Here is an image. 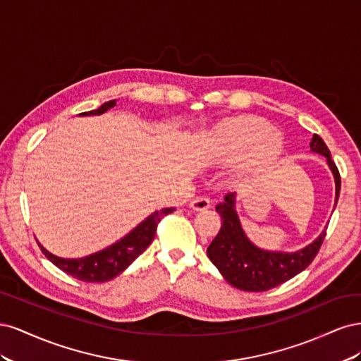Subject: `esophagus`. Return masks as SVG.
<instances>
[{
    "mask_svg": "<svg viewBox=\"0 0 361 361\" xmlns=\"http://www.w3.org/2000/svg\"><path fill=\"white\" fill-rule=\"evenodd\" d=\"M190 206L194 211H204V209H207V207H211V200L200 195V197H195Z\"/></svg>",
    "mask_w": 361,
    "mask_h": 361,
    "instance_id": "obj_1",
    "label": "esophagus"
}]
</instances>
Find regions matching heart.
<instances>
[{
	"instance_id": "obj_1",
	"label": "heart",
	"mask_w": 361,
	"mask_h": 361,
	"mask_svg": "<svg viewBox=\"0 0 361 361\" xmlns=\"http://www.w3.org/2000/svg\"><path fill=\"white\" fill-rule=\"evenodd\" d=\"M207 150L215 158L245 157L247 169H262L274 162L283 150L281 138L271 133L267 120L239 116L218 123L207 140Z\"/></svg>"
}]
</instances>
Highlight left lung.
I'll return each mask as SVG.
<instances>
[{"label":"left lung","mask_w":361,"mask_h":361,"mask_svg":"<svg viewBox=\"0 0 361 361\" xmlns=\"http://www.w3.org/2000/svg\"><path fill=\"white\" fill-rule=\"evenodd\" d=\"M310 149L316 154L324 155L329 162L336 180L337 203L341 192V174L331 159L330 150L324 140L316 134H313L310 141ZM215 209L220 214L223 223L220 232L207 247V257L232 286L243 290H269L300 274L318 255L326 235V232H322L310 245L295 253L267 251L251 244L241 228L235 212V192H228L224 202L216 204Z\"/></svg>","instance_id":"8db88e82"}]
</instances>
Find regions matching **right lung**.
Listing matches in <instances>:
<instances>
[{
    "label": "right lung",
    "instance_id": "add662e5",
    "mask_svg": "<svg viewBox=\"0 0 361 361\" xmlns=\"http://www.w3.org/2000/svg\"><path fill=\"white\" fill-rule=\"evenodd\" d=\"M116 105V101L105 102L97 110H92L87 113H81V116H94L102 114L106 110H110ZM174 207H166L159 212L152 214L146 220L137 226L133 232L128 233L123 239H120L111 247H108L102 251H97L94 255H90L81 259H63L51 255L40 244L42 253L45 255L54 265L60 268L63 272L78 279L81 281L89 283H102L117 277L120 272L125 271L133 262L143 253V251L154 241L158 223L164 216L171 214Z\"/></svg>",
    "mask_w": 361,
    "mask_h": 361
}]
</instances>
